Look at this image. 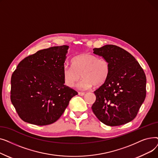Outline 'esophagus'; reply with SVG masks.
<instances>
[{
	"mask_svg": "<svg viewBox=\"0 0 158 158\" xmlns=\"http://www.w3.org/2000/svg\"><path fill=\"white\" fill-rule=\"evenodd\" d=\"M85 93H84V92H78V95L80 96H83V95H85Z\"/></svg>",
	"mask_w": 158,
	"mask_h": 158,
	"instance_id": "1",
	"label": "esophagus"
}]
</instances>
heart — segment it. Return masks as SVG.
Returning <instances> with one entry per match:
<instances>
[{
  "mask_svg": "<svg viewBox=\"0 0 158 158\" xmlns=\"http://www.w3.org/2000/svg\"><path fill=\"white\" fill-rule=\"evenodd\" d=\"M72 66L64 64L63 68V78L64 85L69 88L83 77L77 86L81 89H88L93 85H103L110 73V65L104 58L97 57L91 54H82L73 57Z\"/></svg>",
  "mask_w": 158,
  "mask_h": 158,
  "instance_id": "1",
  "label": "heart"
}]
</instances>
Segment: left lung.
Returning <instances> with one entry per match:
<instances>
[{"label":"left lung","instance_id":"1","mask_svg":"<svg viewBox=\"0 0 158 158\" xmlns=\"http://www.w3.org/2000/svg\"><path fill=\"white\" fill-rule=\"evenodd\" d=\"M93 50L110 65L108 77L94 92V113L109 126L132 121L146 97L147 79L143 70L133 56L118 46L106 45Z\"/></svg>","mask_w":158,"mask_h":158}]
</instances>
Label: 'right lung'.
I'll return each instance as SVG.
<instances>
[{
	"label": "right lung",
	"instance_id": "obj_1",
	"mask_svg": "<svg viewBox=\"0 0 158 158\" xmlns=\"http://www.w3.org/2000/svg\"><path fill=\"white\" fill-rule=\"evenodd\" d=\"M69 46L40 50L21 61L11 79V101L20 118L37 126L60 118L77 92L64 85Z\"/></svg>",
	"mask_w": 158,
	"mask_h": 158
}]
</instances>
